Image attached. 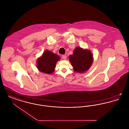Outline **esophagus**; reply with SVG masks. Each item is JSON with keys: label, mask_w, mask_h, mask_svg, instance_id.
Listing matches in <instances>:
<instances>
[{"label": "esophagus", "mask_w": 129, "mask_h": 129, "mask_svg": "<svg viewBox=\"0 0 129 129\" xmlns=\"http://www.w3.org/2000/svg\"><path fill=\"white\" fill-rule=\"evenodd\" d=\"M62 58L63 59H66V58H67V56L65 55H63L61 56Z\"/></svg>", "instance_id": "34e87169"}]
</instances>
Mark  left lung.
Masks as SVG:
<instances>
[{
  "mask_svg": "<svg viewBox=\"0 0 129 129\" xmlns=\"http://www.w3.org/2000/svg\"><path fill=\"white\" fill-rule=\"evenodd\" d=\"M69 58L74 71L81 74L87 71L93 62L91 52L89 50L80 47H77L74 49L73 54L69 55Z\"/></svg>",
  "mask_w": 129,
  "mask_h": 129,
  "instance_id": "1",
  "label": "left lung"
}]
</instances>
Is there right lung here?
I'll return each instance as SVG.
<instances>
[{"instance_id":"1","label":"right lung","mask_w":129,"mask_h":129,"mask_svg":"<svg viewBox=\"0 0 129 129\" xmlns=\"http://www.w3.org/2000/svg\"><path fill=\"white\" fill-rule=\"evenodd\" d=\"M60 59L59 55L46 50L42 56L37 59V69L44 74H53L55 71L56 64Z\"/></svg>"}]
</instances>
